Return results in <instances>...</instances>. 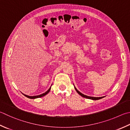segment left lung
<instances>
[{
	"mask_svg": "<svg viewBox=\"0 0 130 130\" xmlns=\"http://www.w3.org/2000/svg\"><path fill=\"white\" fill-rule=\"evenodd\" d=\"M74 88H75V90L77 91V93H78L80 95L82 96V97H84V98H86L90 99V100H100V99H101V98H102L104 97V96H102V97H93V96H87V95H84V94H83L82 93H81V92H79L78 90H77L76 88H75V87H74Z\"/></svg>",
	"mask_w": 130,
	"mask_h": 130,
	"instance_id": "1",
	"label": "left lung"
}]
</instances>
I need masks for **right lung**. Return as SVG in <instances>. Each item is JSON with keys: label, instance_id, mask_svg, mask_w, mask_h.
<instances>
[{"label": "right lung", "instance_id": "1", "mask_svg": "<svg viewBox=\"0 0 130 130\" xmlns=\"http://www.w3.org/2000/svg\"><path fill=\"white\" fill-rule=\"evenodd\" d=\"M51 88V87L48 90H47V91L45 92V93H44L42 94H40V95H36V96H28V95H25V94H24V95L26 96V97H27V98H30V99H35V98H40V97H42V96L45 95L46 94H48V93H49V91H50Z\"/></svg>", "mask_w": 130, "mask_h": 130}]
</instances>
